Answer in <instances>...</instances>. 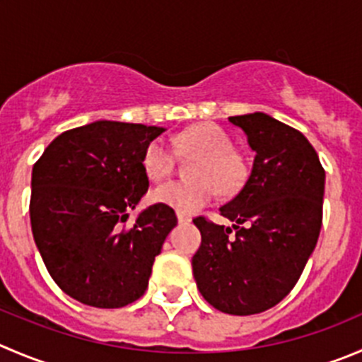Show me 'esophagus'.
<instances>
[{
  "instance_id": "obj_1",
  "label": "esophagus",
  "mask_w": 362,
  "mask_h": 362,
  "mask_svg": "<svg viewBox=\"0 0 362 362\" xmlns=\"http://www.w3.org/2000/svg\"><path fill=\"white\" fill-rule=\"evenodd\" d=\"M177 217H178V223H180V224L191 223V219H192V217L189 216V214H185V212H177Z\"/></svg>"
}]
</instances>
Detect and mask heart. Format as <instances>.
Listing matches in <instances>:
<instances>
[{
    "mask_svg": "<svg viewBox=\"0 0 362 362\" xmlns=\"http://www.w3.org/2000/svg\"><path fill=\"white\" fill-rule=\"evenodd\" d=\"M173 148L182 157H194L189 164L192 180H173L153 191L157 203L178 212H194L216 194H233L245 177L244 160L235 152V143L228 132L216 124H198L173 138ZM143 170L152 182L168 178L173 171V152L160 139L146 145L141 157Z\"/></svg>",
    "mask_w": 362,
    "mask_h": 362,
    "instance_id": "heart-1",
    "label": "heart"
}]
</instances>
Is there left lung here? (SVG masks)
<instances>
[{
  "label": "left lung",
  "instance_id": "8db88e82",
  "mask_svg": "<svg viewBox=\"0 0 362 362\" xmlns=\"http://www.w3.org/2000/svg\"><path fill=\"white\" fill-rule=\"evenodd\" d=\"M256 152L240 191L221 206L231 228L198 216L192 274L203 299L228 315H256L299 281L322 228L325 171L303 132L265 113L230 117Z\"/></svg>",
  "mask_w": 362,
  "mask_h": 362
}]
</instances>
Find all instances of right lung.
<instances>
[{"label": "right lung", "mask_w": 362, "mask_h": 362, "mask_svg": "<svg viewBox=\"0 0 362 362\" xmlns=\"http://www.w3.org/2000/svg\"><path fill=\"white\" fill-rule=\"evenodd\" d=\"M163 127L100 120L59 134L31 173L35 244L56 285L93 308H124L148 286L152 265L177 226L156 203L127 224L148 191L141 157Z\"/></svg>", "instance_id": "obj_1"}]
</instances>
